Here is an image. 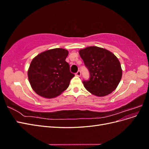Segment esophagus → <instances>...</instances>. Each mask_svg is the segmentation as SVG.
Here are the masks:
<instances>
[{
    "mask_svg": "<svg viewBox=\"0 0 149 149\" xmlns=\"http://www.w3.org/2000/svg\"><path fill=\"white\" fill-rule=\"evenodd\" d=\"M81 71L79 70V71H77V73H76V75L77 76H81Z\"/></svg>",
    "mask_w": 149,
    "mask_h": 149,
    "instance_id": "esophagus-1",
    "label": "esophagus"
}]
</instances>
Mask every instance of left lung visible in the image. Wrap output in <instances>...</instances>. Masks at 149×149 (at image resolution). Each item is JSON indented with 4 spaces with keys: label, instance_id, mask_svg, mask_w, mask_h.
Here are the masks:
<instances>
[{
    "label": "left lung",
    "instance_id": "obj_1",
    "mask_svg": "<svg viewBox=\"0 0 149 149\" xmlns=\"http://www.w3.org/2000/svg\"><path fill=\"white\" fill-rule=\"evenodd\" d=\"M79 53L90 74L89 79L83 81L84 88L98 97L114 91L123 75L120 63L114 53L95 46L80 49Z\"/></svg>",
    "mask_w": 149,
    "mask_h": 149
}]
</instances>
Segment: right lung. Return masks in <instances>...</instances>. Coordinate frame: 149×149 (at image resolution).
<instances>
[{
    "instance_id": "1",
    "label": "right lung",
    "mask_w": 149,
    "mask_h": 149,
    "mask_svg": "<svg viewBox=\"0 0 149 149\" xmlns=\"http://www.w3.org/2000/svg\"><path fill=\"white\" fill-rule=\"evenodd\" d=\"M68 55L65 49L54 48L38 54L31 61L28 78L31 88L39 96L53 98L68 88L74 74L65 61Z\"/></svg>"
}]
</instances>
